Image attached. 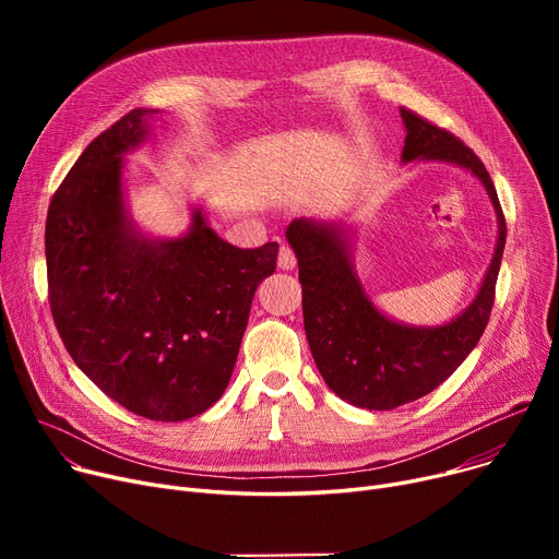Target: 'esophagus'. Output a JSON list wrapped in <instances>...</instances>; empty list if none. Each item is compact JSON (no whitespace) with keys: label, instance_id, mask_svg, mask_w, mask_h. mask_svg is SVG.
Here are the masks:
<instances>
[{"label":"esophagus","instance_id":"1","mask_svg":"<svg viewBox=\"0 0 559 559\" xmlns=\"http://www.w3.org/2000/svg\"><path fill=\"white\" fill-rule=\"evenodd\" d=\"M278 267L281 270H295L297 267V255L292 251L287 245H283L278 249Z\"/></svg>","mask_w":559,"mask_h":559}]
</instances>
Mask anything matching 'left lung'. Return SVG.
<instances>
[{
	"label": "left lung",
	"mask_w": 559,
	"mask_h": 559,
	"mask_svg": "<svg viewBox=\"0 0 559 559\" xmlns=\"http://www.w3.org/2000/svg\"><path fill=\"white\" fill-rule=\"evenodd\" d=\"M401 117L405 163L447 160L483 181L498 215V242L474 304L444 326L417 329L396 324L371 306L337 226L312 219L287 226L299 260L306 337L319 373L340 399L367 409H394L426 396L472 354L491 314L506 247L503 209L483 160L460 138L409 108H401Z\"/></svg>",
	"instance_id": "left-lung-1"
}]
</instances>
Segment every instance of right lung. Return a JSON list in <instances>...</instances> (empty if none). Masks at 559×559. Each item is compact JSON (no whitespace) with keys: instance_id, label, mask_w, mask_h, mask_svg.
<instances>
[{"instance_id":"1","label":"right lung","mask_w":559,"mask_h":559,"mask_svg":"<svg viewBox=\"0 0 559 559\" xmlns=\"http://www.w3.org/2000/svg\"><path fill=\"white\" fill-rule=\"evenodd\" d=\"M154 112L133 108L99 133L53 192L47 292L68 354L108 399L146 419L183 421L224 394L278 245L233 247L201 211L179 240L152 242L131 228L122 154L144 140Z\"/></svg>"}]
</instances>
